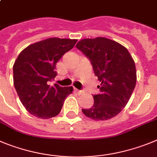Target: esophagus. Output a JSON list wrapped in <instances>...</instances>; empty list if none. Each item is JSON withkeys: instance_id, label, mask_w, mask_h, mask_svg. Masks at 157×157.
<instances>
[{"instance_id": "esophagus-1", "label": "esophagus", "mask_w": 157, "mask_h": 157, "mask_svg": "<svg viewBox=\"0 0 157 157\" xmlns=\"http://www.w3.org/2000/svg\"><path fill=\"white\" fill-rule=\"evenodd\" d=\"M75 91L78 94H83V93H84V91H81V90H78V89H75Z\"/></svg>"}]
</instances>
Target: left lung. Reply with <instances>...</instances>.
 <instances>
[{"label": "left lung", "mask_w": 157, "mask_h": 157, "mask_svg": "<svg viewBox=\"0 0 157 157\" xmlns=\"http://www.w3.org/2000/svg\"><path fill=\"white\" fill-rule=\"evenodd\" d=\"M76 47L90 59L101 82L100 92L93 95V106L82 112L94 121L111 119L126 106L135 89V61L126 48L105 37L82 39Z\"/></svg>", "instance_id": "8db88e82"}]
</instances>
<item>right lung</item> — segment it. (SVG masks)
<instances>
[{"label":"right lung","mask_w":157,"mask_h":157,"mask_svg":"<svg viewBox=\"0 0 157 157\" xmlns=\"http://www.w3.org/2000/svg\"><path fill=\"white\" fill-rule=\"evenodd\" d=\"M77 40L52 37L29 45L13 66L14 86L28 112L41 119L57 116L73 87L50 84L57 75L56 63L71 50Z\"/></svg>","instance_id":"right-lung-1"}]
</instances>
